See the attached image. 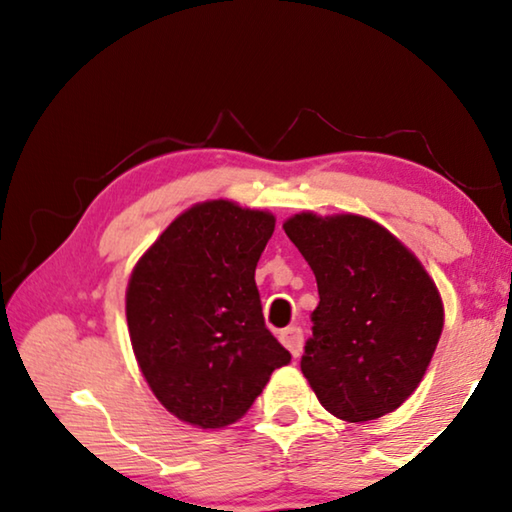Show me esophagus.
Returning <instances> with one entry per match:
<instances>
[{
    "mask_svg": "<svg viewBox=\"0 0 512 512\" xmlns=\"http://www.w3.org/2000/svg\"><path fill=\"white\" fill-rule=\"evenodd\" d=\"M280 341L284 343V348H287L293 357H300V352H302V329L300 327H287L284 329V332L280 334Z\"/></svg>",
    "mask_w": 512,
    "mask_h": 512,
    "instance_id": "1",
    "label": "esophagus"
}]
</instances>
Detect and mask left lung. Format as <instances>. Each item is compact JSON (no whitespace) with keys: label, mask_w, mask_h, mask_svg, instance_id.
Here are the masks:
<instances>
[{"label":"left lung","mask_w":512,"mask_h":512,"mask_svg":"<svg viewBox=\"0 0 512 512\" xmlns=\"http://www.w3.org/2000/svg\"><path fill=\"white\" fill-rule=\"evenodd\" d=\"M284 232L318 284L300 359L318 402L348 422L395 411L427 372L443 332V300L409 248L357 214L302 212Z\"/></svg>","instance_id":"1"}]
</instances>
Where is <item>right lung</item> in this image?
<instances>
[{
	"label": "right lung",
	"instance_id": "obj_1",
	"mask_svg": "<svg viewBox=\"0 0 512 512\" xmlns=\"http://www.w3.org/2000/svg\"><path fill=\"white\" fill-rule=\"evenodd\" d=\"M275 216L230 201L189 207L133 268L126 320L164 409L203 429L237 422L291 361L268 332L255 268Z\"/></svg>",
	"mask_w": 512,
	"mask_h": 512
}]
</instances>
